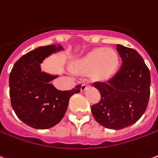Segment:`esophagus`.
I'll return each instance as SVG.
<instances>
[{
  "label": "esophagus",
  "mask_w": 158,
  "mask_h": 158,
  "mask_svg": "<svg viewBox=\"0 0 158 158\" xmlns=\"http://www.w3.org/2000/svg\"><path fill=\"white\" fill-rule=\"evenodd\" d=\"M89 87H90V85H89L88 84H86V83H84V84H82V85H81L80 90H81V91H85V90H86L87 88H89Z\"/></svg>",
  "instance_id": "esophagus-1"
}]
</instances>
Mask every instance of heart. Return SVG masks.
<instances>
[{
	"instance_id": "heart-1",
	"label": "heart",
	"mask_w": 158,
	"mask_h": 158,
	"mask_svg": "<svg viewBox=\"0 0 158 158\" xmlns=\"http://www.w3.org/2000/svg\"><path fill=\"white\" fill-rule=\"evenodd\" d=\"M120 65V57L113 48H96L72 63V69L79 74L90 73L94 81H107L113 78Z\"/></svg>"
}]
</instances>
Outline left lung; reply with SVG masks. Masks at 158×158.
<instances>
[{
  "label": "left lung",
  "instance_id": "obj_1",
  "mask_svg": "<svg viewBox=\"0 0 158 158\" xmlns=\"http://www.w3.org/2000/svg\"><path fill=\"white\" fill-rule=\"evenodd\" d=\"M122 59L120 70L107 83L97 82L101 99L91 107L93 117L109 129L125 128L145 112L150 98L151 74L141 56L133 48L116 45Z\"/></svg>",
  "mask_w": 158,
  "mask_h": 158
}]
</instances>
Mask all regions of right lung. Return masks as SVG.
Listing matches in <instances>:
<instances>
[{"mask_svg": "<svg viewBox=\"0 0 158 158\" xmlns=\"http://www.w3.org/2000/svg\"><path fill=\"white\" fill-rule=\"evenodd\" d=\"M63 48L60 44L35 48L19 58L9 75L11 105L19 120L36 129L50 128L59 123L68 110L69 99L81 85L59 90L50 84L57 78L42 72L40 64Z\"/></svg>", "mask_w": 158, "mask_h": 158, "instance_id": "1", "label": "right lung"}]
</instances>
